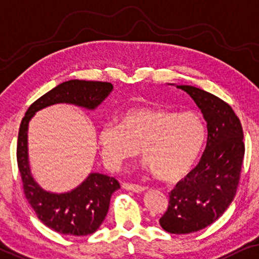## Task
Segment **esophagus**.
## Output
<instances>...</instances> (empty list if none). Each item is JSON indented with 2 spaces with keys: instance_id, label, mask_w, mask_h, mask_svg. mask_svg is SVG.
Returning <instances> with one entry per match:
<instances>
[{
  "instance_id": "obj_1",
  "label": "esophagus",
  "mask_w": 259,
  "mask_h": 259,
  "mask_svg": "<svg viewBox=\"0 0 259 259\" xmlns=\"http://www.w3.org/2000/svg\"><path fill=\"white\" fill-rule=\"evenodd\" d=\"M122 187H123V189H125V190H130V191H134V192H142V191L145 190V188L142 187V185L128 183V182L123 183Z\"/></svg>"
}]
</instances>
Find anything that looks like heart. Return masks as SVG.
Returning a JSON list of instances; mask_svg holds the SVG:
<instances>
[{"label":"heart","mask_w":259,"mask_h":259,"mask_svg":"<svg viewBox=\"0 0 259 259\" xmlns=\"http://www.w3.org/2000/svg\"><path fill=\"white\" fill-rule=\"evenodd\" d=\"M205 140V125L197 114L162 108L133 109L119 125L104 124L98 133L102 157L118 166L136 156L162 181L181 178L194 166Z\"/></svg>","instance_id":"heart-1"}]
</instances>
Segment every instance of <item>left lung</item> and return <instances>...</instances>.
Instances as JSON below:
<instances>
[{
	"label": "left lung",
	"mask_w": 259,
	"mask_h": 259,
	"mask_svg": "<svg viewBox=\"0 0 259 259\" xmlns=\"http://www.w3.org/2000/svg\"><path fill=\"white\" fill-rule=\"evenodd\" d=\"M190 95L203 112L207 136L201 161L169 194L159 218L166 232L191 234L216 222L237 191L245 152L239 118L227 102L191 85H177Z\"/></svg>",
	"instance_id": "1"
}]
</instances>
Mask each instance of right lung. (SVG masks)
<instances>
[{"instance_id": "1", "label": "right lung", "mask_w": 259, "mask_h": 259, "mask_svg": "<svg viewBox=\"0 0 259 259\" xmlns=\"http://www.w3.org/2000/svg\"><path fill=\"white\" fill-rule=\"evenodd\" d=\"M112 90V84L100 81L71 79L58 84L36 100L22 118L16 158L23 192L36 216L47 227L62 235L87 236L100 228L109 210L111 195L119 189L118 181L107 175L90 174L83 183L67 194H52L38 187L28 164V123L36 111L55 103H71L95 109Z\"/></svg>"}]
</instances>
